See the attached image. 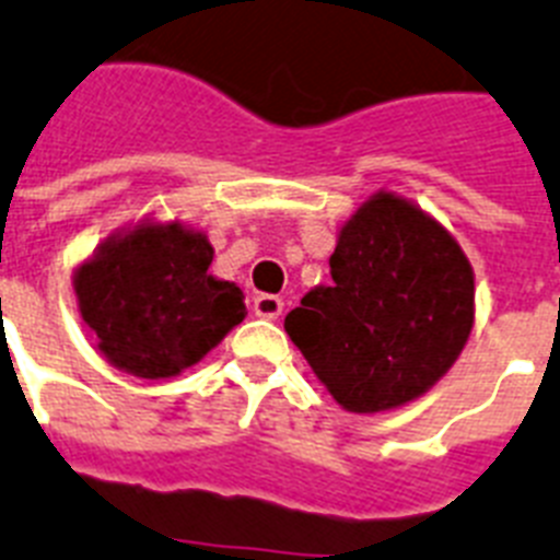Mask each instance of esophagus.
I'll return each instance as SVG.
<instances>
[{
    "instance_id": "obj_1",
    "label": "esophagus",
    "mask_w": 560,
    "mask_h": 560,
    "mask_svg": "<svg viewBox=\"0 0 560 560\" xmlns=\"http://www.w3.org/2000/svg\"><path fill=\"white\" fill-rule=\"evenodd\" d=\"M254 314L266 317V320H277L283 314V300L277 298V294H257L254 298Z\"/></svg>"
}]
</instances>
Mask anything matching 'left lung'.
Masks as SVG:
<instances>
[{"mask_svg":"<svg viewBox=\"0 0 560 560\" xmlns=\"http://www.w3.org/2000/svg\"><path fill=\"white\" fill-rule=\"evenodd\" d=\"M331 285L285 314V331L346 412L377 415L427 395L475 323V271L435 217L372 194L337 234Z\"/></svg>","mask_w":560,"mask_h":560,"instance_id":"1","label":"left lung"}]
</instances>
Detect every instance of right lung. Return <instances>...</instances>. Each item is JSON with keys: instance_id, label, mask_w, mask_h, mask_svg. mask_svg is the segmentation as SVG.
I'll return each mask as SVG.
<instances>
[{"instance_id": "add662e5", "label": "right lung", "mask_w": 560, "mask_h": 560, "mask_svg": "<svg viewBox=\"0 0 560 560\" xmlns=\"http://www.w3.org/2000/svg\"><path fill=\"white\" fill-rule=\"evenodd\" d=\"M211 260L202 231L145 217L77 266V306L110 366L145 381L174 377L243 323V291L217 280Z\"/></svg>"}]
</instances>
